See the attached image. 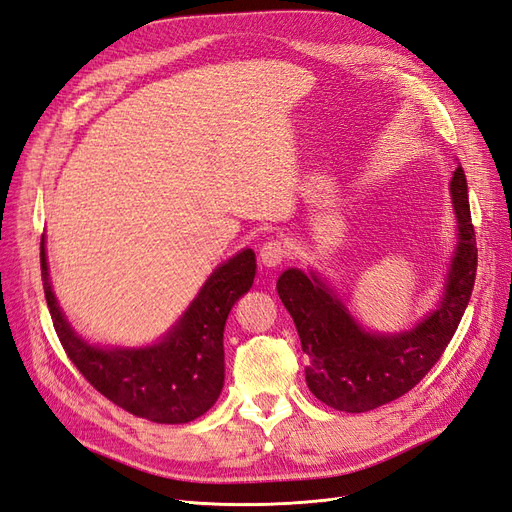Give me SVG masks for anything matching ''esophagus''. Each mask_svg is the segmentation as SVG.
Returning a JSON list of instances; mask_svg holds the SVG:
<instances>
[{"label": "esophagus", "mask_w": 512, "mask_h": 512, "mask_svg": "<svg viewBox=\"0 0 512 512\" xmlns=\"http://www.w3.org/2000/svg\"><path fill=\"white\" fill-rule=\"evenodd\" d=\"M286 254H288L286 241H282V239H269L265 245L260 247V260H262V265H265V267L282 265Z\"/></svg>", "instance_id": "obj_1"}]
</instances>
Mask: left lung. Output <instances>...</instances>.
Wrapping results in <instances>:
<instances>
[{
	"label": "left lung",
	"instance_id": "obj_1",
	"mask_svg": "<svg viewBox=\"0 0 512 512\" xmlns=\"http://www.w3.org/2000/svg\"><path fill=\"white\" fill-rule=\"evenodd\" d=\"M459 245L440 307L408 333H365L316 275L288 269L277 292L292 316L307 356L305 382L322 404L367 412L406 395L440 361L472 297L478 250L468 183L461 164L451 179Z\"/></svg>",
	"mask_w": 512,
	"mask_h": 512
}]
</instances>
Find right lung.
<instances>
[{"label": "right lung", "mask_w": 512, "mask_h": 512, "mask_svg": "<svg viewBox=\"0 0 512 512\" xmlns=\"http://www.w3.org/2000/svg\"><path fill=\"white\" fill-rule=\"evenodd\" d=\"M40 269L59 342L100 395L134 416L168 425L190 423L218 401L224 386V324L232 305L254 284L252 250L215 269L177 327L160 344L141 350H102L70 329L51 290L44 237Z\"/></svg>", "instance_id": "obj_1"}]
</instances>
